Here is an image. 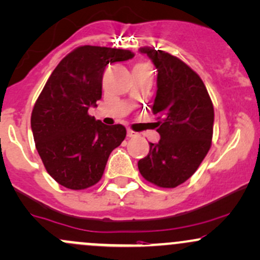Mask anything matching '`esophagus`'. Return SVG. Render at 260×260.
I'll list each match as a JSON object with an SVG mask.
<instances>
[{"label":"esophagus","mask_w":260,"mask_h":260,"mask_svg":"<svg viewBox=\"0 0 260 260\" xmlns=\"http://www.w3.org/2000/svg\"><path fill=\"white\" fill-rule=\"evenodd\" d=\"M127 136L129 137V138H133V137H137V133L133 132L132 129H128L127 131Z\"/></svg>","instance_id":"34e87169"}]
</instances>
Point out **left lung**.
Masks as SVG:
<instances>
[{"label": "left lung", "mask_w": 260, "mask_h": 260, "mask_svg": "<svg viewBox=\"0 0 260 260\" xmlns=\"http://www.w3.org/2000/svg\"><path fill=\"white\" fill-rule=\"evenodd\" d=\"M156 69L158 143L138 161L145 180L160 187H175L186 181L210 150L215 113L200 76L184 61L162 50L141 48Z\"/></svg>", "instance_id": "1"}]
</instances>
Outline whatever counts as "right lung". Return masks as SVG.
Returning a JSON list of instances; mask_svg holds the SVG:
<instances>
[{
    "label": "right lung",
    "mask_w": 260,
    "mask_h": 260,
    "mask_svg": "<svg viewBox=\"0 0 260 260\" xmlns=\"http://www.w3.org/2000/svg\"><path fill=\"white\" fill-rule=\"evenodd\" d=\"M133 56L129 50L84 45L68 54L48 79L30 127L45 169L62 186L82 190L99 182L111 152L125 138L123 125H106L87 112L101 100L108 62Z\"/></svg>",
    "instance_id": "add662e5"
}]
</instances>
